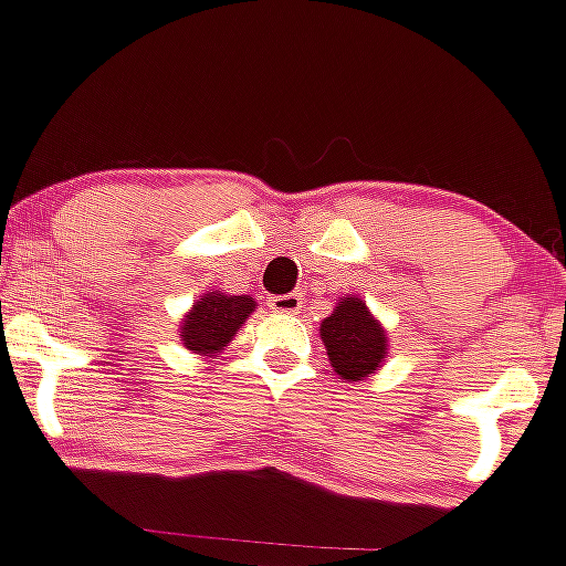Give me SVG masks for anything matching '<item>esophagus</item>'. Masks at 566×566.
Returning a JSON list of instances; mask_svg holds the SVG:
<instances>
[{
  "label": "esophagus",
  "instance_id": "34e87169",
  "mask_svg": "<svg viewBox=\"0 0 566 566\" xmlns=\"http://www.w3.org/2000/svg\"><path fill=\"white\" fill-rule=\"evenodd\" d=\"M304 298L301 293H287V295H273L271 298V310L273 312H282V315H295L301 310Z\"/></svg>",
  "mask_w": 566,
  "mask_h": 566
}]
</instances>
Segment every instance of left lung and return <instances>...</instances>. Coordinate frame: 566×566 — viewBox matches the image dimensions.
<instances>
[{
  "mask_svg": "<svg viewBox=\"0 0 566 566\" xmlns=\"http://www.w3.org/2000/svg\"><path fill=\"white\" fill-rule=\"evenodd\" d=\"M328 361L339 380L361 384L378 373L389 353V334L358 295H342L328 317L319 323Z\"/></svg>",
  "mask_w": 566,
  "mask_h": 566,
  "instance_id": "8db88e82",
  "label": "left lung"
}]
</instances>
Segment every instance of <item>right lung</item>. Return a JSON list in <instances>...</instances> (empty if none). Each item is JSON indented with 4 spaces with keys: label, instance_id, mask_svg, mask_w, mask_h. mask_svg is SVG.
Segmentation results:
<instances>
[{
    "label": "right lung",
    "instance_id": "add662e5",
    "mask_svg": "<svg viewBox=\"0 0 566 566\" xmlns=\"http://www.w3.org/2000/svg\"><path fill=\"white\" fill-rule=\"evenodd\" d=\"M256 301L251 295H230L221 290H208L193 301L191 310L180 319V342L193 356H219L241 325L247 323Z\"/></svg>",
    "mask_w": 566,
    "mask_h": 566
}]
</instances>
